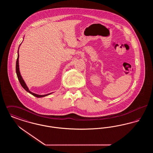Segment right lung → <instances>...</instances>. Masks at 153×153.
<instances>
[{
    "label": "right lung",
    "mask_w": 153,
    "mask_h": 153,
    "mask_svg": "<svg viewBox=\"0 0 153 153\" xmlns=\"http://www.w3.org/2000/svg\"><path fill=\"white\" fill-rule=\"evenodd\" d=\"M18 50H19V49H18ZM18 52H19V51H18V58H17L16 62V75H17V77H18V80L19 81V82H20L21 85H22V87L27 92H28L30 94H31V95L36 96V97H45V96H48V95L51 94H46V95H37V94H34V93H33V92H31L30 91L29 88L27 87L26 84H25L24 80H23L22 76H21V74H20L19 68V60H18V59H19V53H18Z\"/></svg>",
    "instance_id": "obj_1"
}]
</instances>
